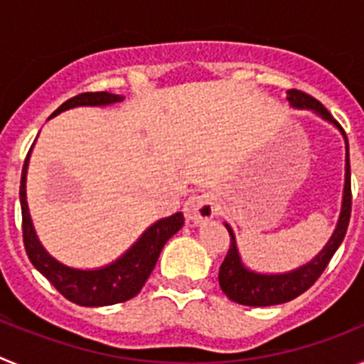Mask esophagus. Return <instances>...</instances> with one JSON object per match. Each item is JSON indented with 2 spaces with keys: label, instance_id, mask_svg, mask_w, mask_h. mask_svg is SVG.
I'll return each mask as SVG.
<instances>
[{
  "label": "esophagus",
  "instance_id": "esophagus-1",
  "mask_svg": "<svg viewBox=\"0 0 364 364\" xmlns=\"http://www.w3.org/2000/svg\"><path fill=\"white\" fill-rule=\"evenodd\" d=\"M184 213L191 224H202L217 215V204L210 193H198L191 195L184 204Z\"/></svg>",
  "mask_w": 364,
  "mask_h": 364
}]
</instances>
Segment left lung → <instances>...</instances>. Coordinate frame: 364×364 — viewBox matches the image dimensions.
I'll return each mask as SVG.
<instances>
[{"label": "left lung", "instance_id": "left-lung-1", "mask_svg": "<svg viewBox=\"0 0 364 364\" xmlns=\"http://www.w3.org/2000/svg\"><path fill=\"white\" fill-rule=\"evenodd\" d=\"M286 100L290 102L291 107L297 109H310L315 114H319L323 120L330 122L343 133L346 144V173H345V191H343V205H341V215L337 220V226L333 235L330 237L326 246L321 250L319 255H315L308 264L294 269L288 273H277V275H266V273H257L247 269L242 264V259L237 250V240H235L233 230L230 224H224L230 231V250L226 253V259L218 269V284L222 291L228 295L233 302H239L244 306H273V304H282L291 299L299 297L301 294L310 288L321 273L328 266L337 247L341 246L345 239L346 230H348L350 213H352V186H350V153H348V138H346L345 129L333 120V117L326 111L319 100L306 92L290 89L286 92Z\"/></svg>", "mask_w": 364, "mask_h": 364}]
</instances>
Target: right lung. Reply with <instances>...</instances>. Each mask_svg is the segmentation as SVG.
Returning <instances> with one entry per match:
<instances>
[{"label":"right lung","mask_w":364,"mask_h":364,"mask_svg":"<svg viewBox=\"0 0 364 364\" xmlns=\"http://www.w3.org/2000/svg\"><path fill=\"white\" fill-rule=\"evenodd\" d=\"M124 96L111 95V92H83V95L74 96L67 100L56 111L53 117L60 114L62 111L73 107H82V105H111L122 102ZM50 117V118H53ZM28 151L27 159L21 171V184H19V202H21V228H23V244L27 250V255L34 268L43 275L50 284L56 288L65 299H69L74 304L80 306H109L133 299L142 290L147 277L153 272L156 260L164 244L171 239L173 235L184 226V215L175 213L171 217L160 218L151 228H147L142 237L133 244V246L111 264L98 269H76L62 264L60 260L54 259L47 253L41 242L38 240V235L32 226L31 213L27 205V191H25V182H27V167H28Z\"/></svg>","instance_id":"obj_1"}]
</instances>
